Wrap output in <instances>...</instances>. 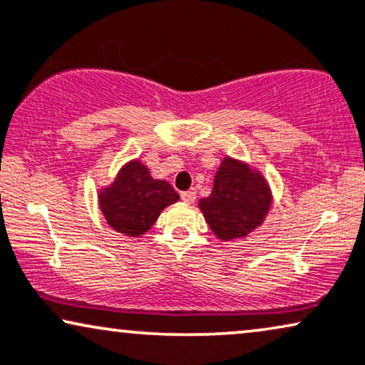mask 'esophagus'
I'll return each instance as SVG.
<instances>
[{
    "label": "esophagus",
    "instance_id": "34e87169",
    "mask_svg": "<svg viewBox=\"0 0 365 365\" xmlns=\"http://www.w3.org/2000/svg\"><path fill=\"white\" fill-rule=\"evenodd\" d=\"M195 192H193V190H187V192H182V193H180V198H182V200L183 202H185V203H192L193 200H195Z\"/></svg>",
    "mask_w": 365,
    "mask_h": 365
}]
</instances>
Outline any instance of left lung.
I'll return each mask as SVG.
<instances>
[{
    "label": "left lung",
    "instance_id": "8db88e82",
    "mask_svg": "<svg viewBox=\"0 0 365 365\" xmlns=\"http://www.w3.org/2000/svg\"><path fill=\"white\" fill-rule=\"evenodd\" d=\"M270 202V190L259 173L225 158L215 175L212 195L202 198L200 208L218 239L235 240L264 222Z\"/></svg>",
    "mask_w": 365,
    "mask_h": 365
}]
</instances>
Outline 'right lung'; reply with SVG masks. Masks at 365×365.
Masks as SVG:
<instances>
[{"label": "right lung", "mask_w": 365, "mask_h": 365, "mask_svg": "<svg viewBox=\"0 0 365 365\" xmlns=\"http://www.w3.org/2000/svg\"><path fill=\"white\" fill-rule=\"evenodd\" d=\"M177 200L178 193L168 182L153 180L147 167L135 160L101 193L100 207L111 228L138 237L153 225L165 207Z\"/></svg>", "instance_id": "1"}]
</instances>
